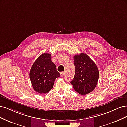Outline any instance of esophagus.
Here are the masks:
<instances>
[{"label":"esophagus","mask_w":127,"mask_h":127,"mask_svg":"<svg viewBox=\"0 0 127 127\" xmlns=\"http://www.w3.org/2000/svg\"><path fill=\"white\" fill-rule=\"evenodd\" d=\"M60 74L61 76H64L65 75V72H61L60 73Z\"/></svg>","instance_id":"obj_1"}]
</instances>
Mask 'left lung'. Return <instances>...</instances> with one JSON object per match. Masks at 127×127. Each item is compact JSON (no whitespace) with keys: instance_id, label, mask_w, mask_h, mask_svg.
Here are the masks:
<instances>
[{"instance_id":"8db88e82","label":"left lung","mask_w":127,"mask_h":127,"mask_svg":"<svg viewBox=\"0 0 127 127\" xmlns=\"http://www.w3.org/2000/svg\"><path fill=\"white\" fill-rule=\"evenodd\" d=\"M75 74L70 82L73 89L81 95L93 91L97 84L99 70L95 64L84 53L76 55L73 57Z\"/></svg>"}]
</instances>
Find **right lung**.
Masks as SVG:
<instances>
[{
	"mask_svg": "<svg viewBox=\"0 0 127 127\" xmlns=\"http://www.w3.org/2000/svg\"><path fill=\"white\" fill-rule=\"evenodd\" d=\"M60 76L51 61V54L47 53L41 55L36 60L29 73L34 90L40 94L48 93L53 88L56 79Z\"/></svg>",
	"mask_w": 127,
	"mask_h": 127,
	"instance_id": "obj_1",
	"label": "right lung"
}]
</instances>
